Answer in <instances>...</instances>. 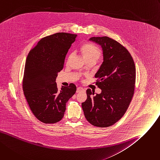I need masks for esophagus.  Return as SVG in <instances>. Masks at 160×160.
<instances>
[{"mask_svg":"<svg viewBox=\"0 0 160 160\" xmlns=\"http://www.w3.org/2000/svg\"><path fill=\"white\" fill-rule=\"evenodd\" d=\"M84 91V89H83V88H81V87H78V88H77V92L78 93V92H81V91Z\"/></svg>","mask_w":160,"mask_h":160,"instance_id":"1","label":"esophagus"}]
</instances>
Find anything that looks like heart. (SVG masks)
Returning a JSON list of instances; mask_svg holds the SVG:
<instances>
[{
	"instance_id": "obj_1",
	"label": "heart",
	"mask_w": 160,
	"mask_h": 160,
	"mask_svg": "<svg viewBox=\"0 0 160 160\" xmlns=\"http://www.w3.org/2000/svg\"><path fill=\"white\" fill-rule=\"evenodd\" d=\"M80 51L83 57L86 60L93 59L96 60L100 55V50L98 48L89 43H85L80 47ZM71 57L69 55V58Z\"/></svg>"
}]
</instances>
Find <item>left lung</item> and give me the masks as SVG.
Here are the masks:
<instances>
[{
	"instance_id": "1",
	"label": "left lung",
	"mask_w": 160,
	"mask_h": 160,
	"mask_svg": "<svg viewBox=\"0 0 160 160\" xmlns=\"http://www.w3.org/2000/svg\"><path fill=\"white\" fill-rule=\"evenodd\" d=\"M89 40L101 46L103 51V61L95 74L102 92L95 94L88 89L82 107L91 124L108 127L121 119L129 108L134 92L135 64L128 50L117 41L108 37Z\"/></svg>"
}]
</instances>
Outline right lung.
Segmentation results:
<instances>
[{"label": "right lung", "instance_id": "1", "mask_svg": "<svg viewBox=\"0 0 160 160\" xmlns=\"http://www.w3.org/2000/svg\"><path fill=\"white\" fill-rule=\"evenodd\" d=\"M77 37L57 33L42 38L27 57L22 83L24 94L32 112L44 123L60 121L66 103L76 92L74 83L58 90L55 81Z\"/></svg>", "mask_w": 160, "mask_h": 160}]
</instances>
